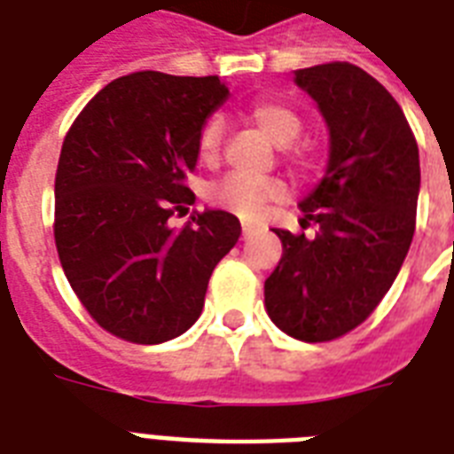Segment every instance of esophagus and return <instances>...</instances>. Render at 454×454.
Listing matches in <instances>:
<instances>
[{"label":"esophagus","instance_id":"esophagus-1","mask_svg":"<svg viewBox=\"0 0 454 454\" xmlns=\"http://www.w3.org/2000/svg\"><path fill=\"white\" fill-rule=\"evenodd\" d=\"M256 231V226H252V223H242V235H245V238H249V235L254 233Z\"/></svg>","mask_w":454,"mask_h":454}]
</instances>
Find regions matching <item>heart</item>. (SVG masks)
I'll list each match as a JSON object with an SVG mask.
<instances>
[{
  "label": "heart",
  "instance_id": "heart-1",
  "mask_svg": "<svg viewBox=\"0 0 454 454\" xmlns=\"http://www.w3.org/2000/svg\"><path fill=\"white\" fill-rule=\"evenodd\" d=\"M247 117L273 141L276 145H290L301 131V120L292 108L278 101H256L249 106ZM226 124L219 115L209 117L198 137V157L205 164L219 160L221 141H223ZM287 188L278 178H249V176H226L214 184L207 192L209 202L221 209L238 214L242 219L262 216L263 207L276 200H283Z\"/></svg>",
  "mask_w": 454,
  "mask_h": 454
}]
</instances>
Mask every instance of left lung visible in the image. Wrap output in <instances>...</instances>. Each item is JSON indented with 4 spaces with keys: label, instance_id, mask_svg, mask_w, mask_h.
<instances>
[{
    "label": "left lung",
    "instance_id": "8db88e82",
    "mask_svg": "<svg viewBox=\"0 0 454 454\" xmlns=\"http://www.w3.org/2000/svg\"><path fill=\"white\" fill-rule=\"evenodd\" d=\"M330 129L323 178L299 202L301 228H273L283 259L263 285L270 320L301 341H330L365 320L408 256L419 151L394 96L351 63L294 70Z\"/></svg>",
    "mask_w": 454,
    "mask_h": 454
}]
</instances>
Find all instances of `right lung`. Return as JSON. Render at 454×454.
I'll use <instances>...</instances> for the list:
<instances>
[{
  "mask_svg": "<svg viewBox=\"0 0 454 454\" xmlns=\"http://www.w3.org/2000/svg\"><path fill=\"white\" fill-rule=\"evenodd\" d=\"M231 96L219 77L124 74L84 106L56 171V249L89 316L134 344H162L202 313L214 266L240 221L205 209L184 228L169 216L195 195L202 124Z\"/></svg>",
  "mask_w": 454,
  "mask_h": 454,
  "instance_id": "obj_1",
  "label": "right lung"
}]
</instances>
